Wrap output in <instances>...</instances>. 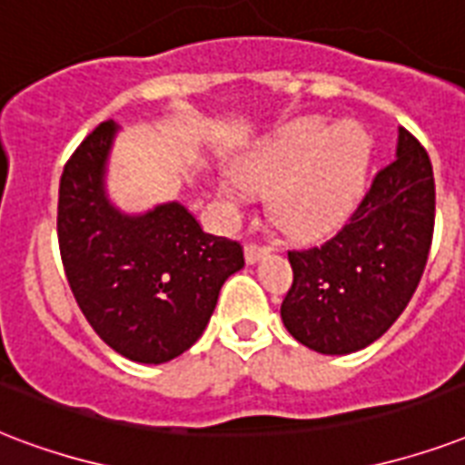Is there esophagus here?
I'll use <instances>...</instances> for the list:
<instances>
[{
	"instance_id": "obj_1",
	"label": "esophagus",
	"mask_w": 465,
	"mask_h": 465,
	"mask_svg": "<svg viewBox=\"0 0 465 465\" xmlns=\"http://www.w3.org/2000/svg\"><path fill=\"white\" fill-rule=\"evenodd\" d=\"M268 253H271L268 248L256 246V243H248L246 251H243V258H246V263H248V265H256L258 261H261V258L268 256Z\"/></svg>"
}]
</instances>
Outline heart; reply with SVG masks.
<instances>
[{
    "mask_svg": "<svg viewBox=\"0 0 465 465\" xmlns=\"http://www.w3.org/2000/svg\"><path fill=\"white\" fill-rule=\"evenodd\" d=\"M373 141L359 124L329 126L302 119L282 126L236 163L226 200L246 202L248 193H271V214L290 239H322L351 217L363 197Z\"/></svg>",
    "mask_w": 465,
    "mask_h": 465,
    "instance_id": "obj_1",
    "label": "heart"
}]
</instances>
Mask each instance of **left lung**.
<instances>
[{"mask_svg": "<svg viewBox=\"0 0 465 465\" xmlns=\"http://www.w3.org/2000/svg\"><path fill=\"white\" fill-rule=\"evenodd\" d=\"M395 155L334 239L288 253L295 278L280 317L317 353L346 356L371 346L420 285L434 233V173L410 131L398 129Z\"/></svg>", "mask_w": 465, "mask_h": 465, "instance_id": "obj_1", "label": "left lung"}]
</instances>
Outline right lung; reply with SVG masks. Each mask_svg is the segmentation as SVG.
<instances>
[{"label": "right lung", "instance_id": "add662e5", "mask_svg": "<svg viewBox=\"0 0 465 465\" xmlns=\"http://www.w3.org/2000/svg\"><path fill=\"white\" fill-rule=\"evenodd\" d=\"M119 126L102 122L65 163L58 243L67 282L99 339L136 363L185 353L217 307L219 290L243 268L236 241L202 232L180 202L129 214L106 193Z\"/></svg>", "mask_w": 465, "mask_h": 465}]
</instances>
